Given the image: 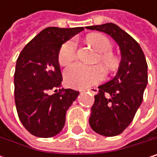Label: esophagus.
Returning a JSON list of instances; mask_svg holds the SVG:
<instances>
[{"mask_svg":"<svg viewBox=\"0 0 157 157\" xmlns=\"http://www.w3.org/2000/svg\"><path fill=\"white\" fill-rule=\"evenodd\" d=\"M88 91H91L93 94H97L98 92H99V89L97 88V87H91V88H89V89H87Z\"/></svg>","mask_w":157,"mask_h":157,"instance_id":"1","label":"esophagus"}]
</instances>
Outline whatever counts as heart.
Returning <instances> with one entry per match:
<instances>
[{
    "instance_id": "1",
    "label": "heart",
    "mask_w": 157,
    "mask_h": 157,
    "mask_svg": "<svg viewBox=\"0 0 157 157\" xmlns=\"http://www.w3.org/2000/svg\"><path fill=\"white\" fill-rule=\"evenodd\" d=\"M86 41L96 51L99 52L96 62L105 65L106 69L113 71L118 68L120 59L112 52L113 44L102 33H91L86 37ZM77 43L75 39L66 41L59 50L58 62L60 65L66 66L76 58ZM65 82L75 88H84L96 84L105 77V71L101 65L87 66L82 63H75L69 66L63 73Z\"/></svg>"
}]
</instances>
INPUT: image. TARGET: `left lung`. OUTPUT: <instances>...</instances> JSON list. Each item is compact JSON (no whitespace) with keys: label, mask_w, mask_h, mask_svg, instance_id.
Here are the masks:
<instances>
[{"label":"left lung","mask_w":157,"mask_h":157,"mask_svg":"<svg viewBox=\"0 0 157 157\" xmlns=\"http://www.w3.org/2000/svg\"><path fill=\"white\" fill-rule=\"evenodd\" d=\"M105 33L118 44L122 60L115 77L100 85L94 95L89 124L105 136H114L131 124L141 105L148 82L147 63L139 44L114 23L87 26Z\"/></svg>","instance_id":"obj_1"}]
</instances>
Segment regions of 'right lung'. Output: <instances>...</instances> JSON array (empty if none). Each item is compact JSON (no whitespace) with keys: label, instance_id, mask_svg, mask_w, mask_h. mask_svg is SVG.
<instances>
[{"label":"right lung","instance_id":"add662e5","mask_svg":"<svg viewBox=\"0 0 157 157\" xmlns=\"http://www.w3.org/2000/svg\"><path fill=\"white\" fill-rule=\"evenodd\" d=\"M82 27H48L21 52L14 72V100L20 121L28 132L48 138L59 134L66 111L77 98L78 91L63 89L58 52L63 43ZM54 90L52 95L49 94Z\"/></svg>","mask_w":157,"mask_h":157}]
</instances>
